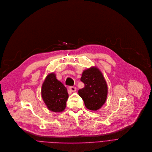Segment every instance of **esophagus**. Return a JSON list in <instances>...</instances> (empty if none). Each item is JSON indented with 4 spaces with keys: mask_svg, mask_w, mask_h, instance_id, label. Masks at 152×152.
<instances>
[{
    "mask_svg": "<svg viewBox=\"0 0 152 152\" xmlns=\"http://www.w3.org/2000/svg\"><path fill=\"white\" fill-rule=\"evenodd\" d=\"M69 89H70V90L72 92H75L76 90H77L76 87H73V86H71V87H69Z\"/></svg>",
    "mask_w": 152,
    "mask_h": 152,
    "instance_id": "34e87169",
    "label": "esophagus"
}]
</instances>
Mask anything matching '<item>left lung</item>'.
<instances>
[{
  "mask_svg": "<svg viewBox=\"0 0 152 152\" xmlns=\"http://www.w3.org/2000/svg\"><path fill=\"white\" fill-rule=\"evenodd\" d=\"M81 81L84 87L78 90V95L86 108L93 111L101 108L108 94L107 84L102 72L96 67H91L83 71Z\"/></svg>",
  "mask_w": 152,
  "mask_h": 152,
  "instance_id": "obj_1",
  "label": "left lung"
}]
</instances>
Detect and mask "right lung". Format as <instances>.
Listing matches in <instances>:
<instances>
[{
  "label": "right lung",
  "mask_w": 152,
  "mask_h": 152,
  "mask_svg": "<svg viewBox=\"0 0 152 152\" xmlns=\"http://www.w3.org/2000/svg\"><path fill=\"white\" fill-rule=\"evenodd\" d=\"M41 95L49 110L63 111L66 106L68 94L65 86L56 78L54 73L48 74L42 86Z\"/></svg>",
  "instance_id": "add662e5"
}]
</instances>
